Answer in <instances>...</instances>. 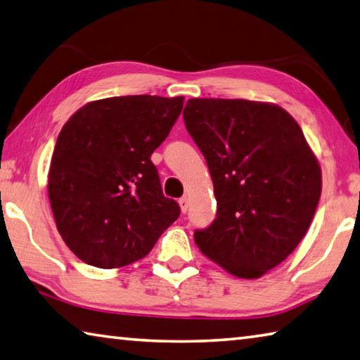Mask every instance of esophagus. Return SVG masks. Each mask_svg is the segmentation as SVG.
<instances>
[{"mask_svg": "<svg viewBox=\"0 0 360 360\" xmlns=\"http://www.w3.org/2000/svg\"><path fill=\"white\" fill-rule=\"evenodd\" d=\"M179 204H180L181 213H186V212H188V207H190V200H188V198H186V196L181 198V199L179 200Z\"/></svg>", "mask_w": 360, "mask_h": 360, "instance_id": "1", "label": "esophagus"}]
</instances>
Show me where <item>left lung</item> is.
Segmentation results:
<instances>
[{"mask_svg": "<svg viewBox=\"0 0 360 360\" xmlns=\"http://www.w3.org/2000/svg\"><path fill=\"white\" fill-rule=\"evenodd\" d=\"M186 129L205 156L217 218L194 232L209 259L255 280L305 237L321 196L319 162L299 123L272 103L193 98Z\"/></svg>", "mask_w": 360, "mask_h": 360, "instance_id": "left-lung-1", "label": "left lung"}]
</instances>
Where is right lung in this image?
Returning <instances> with one entry per match:
<instances>
[{
  "instance_id": "add662e5",
  "label": "right lung",
  "mask_w": 360,
  "mask_h": 360,
  "mask_svg": "<svg viewBox=\"0 0 360 360\" xmlns=\"http://www.w3.org/2000/svg\"><path fill=\"white\" fill-rule=\"evenodd\" d=\"M184 96L91 101L63 126L49 199L68 248L90 266L118 269L147 256L180 215L150 156L184 109Z\"/></svg>"
}]
</instances>
